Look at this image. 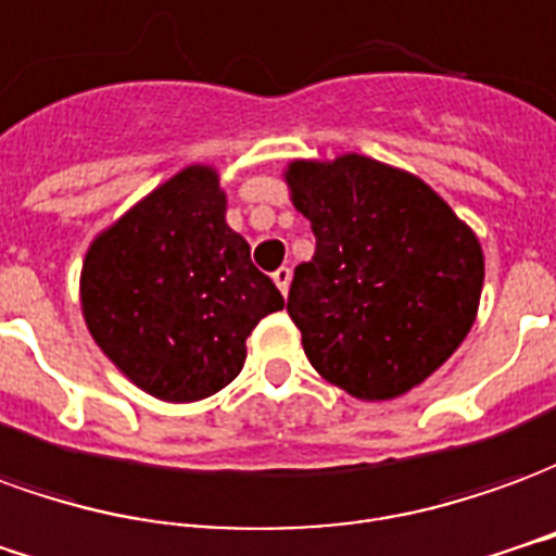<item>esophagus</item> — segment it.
Masks as SVG:
<instances>
[{
	"label": "esophagus",
	"instance_id": "1",
	"mask_svg": "<svg viewBox=\"0 0 556 556\" xmlns=\"http://www.w3.org/2000/svg\"><path fill=\"white\" fill-rule=\"evenodd\" d=\"M290 278H293V271L287 269V266H281L278 271H271V281L278 285V290H281L285 296H287V290H290Z\"/></svg>",
	"mask_w": 556,
	"mask_h": 556
}]
</instances>
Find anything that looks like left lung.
<instances>
[{"label":"left lung","mask_w":556,"mask_h":556,"mask_svg":"<svg viewBox=\"0 0 556 556\" xmlns=\"http://www.w3.org/2000/svg\"><path fill=\"white\" fill-rule=\"evenodd\" d=\"M285 179L317 239L287 296L314 371L362 401L410 392L473 326L479 239L419 176L356 152Z\"/></svg>","instance_id":"1"}]
</instances>
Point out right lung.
<instances>
[{
    "mask_svg": "<svg viewBox=\"0 0 556 556\" xmlns=\"http://www.w3.org/2000/svg\"><path fill=\"white\" fill-rule=\"evenodd\" d=\"M224 215L218 170L191 164L98 233L83 260L89 334L161 401L188 404L233 383L251 329L285 308Z\"/></svg>",
    "mask_w": 556,
    "mask_h": 556,
    "instance_id": "1",
    "label": "right lung"
}]
</instances>
